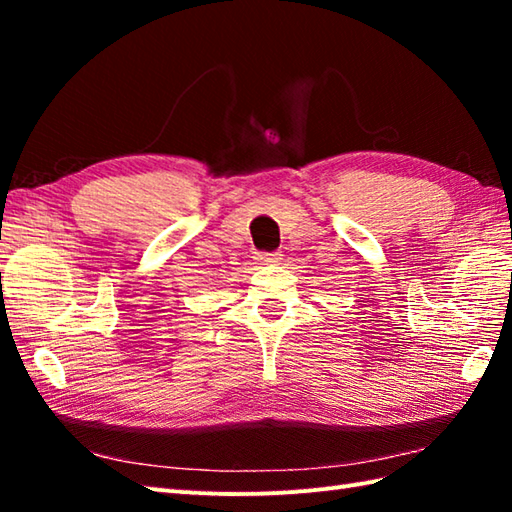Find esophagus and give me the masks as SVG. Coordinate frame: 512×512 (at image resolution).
I'll return each mask as SVG.
<instances>
[{
  "mask_svg": "<svg viewBox=\"0 0 512 512\" xmlns=\"http://www.w3.org/2000/svg\"><path fill=\"white\" fill-rule=\"evenodd\" d=\"M257 259L262 264H275V262H279V259H281V253H277V250H270V253H259Z\"/></svg>",
  "mask_w": 512,
  "mask_h": 512,
  "instance_id": "1",
  "label": "esophagus"
}]
</instances>
